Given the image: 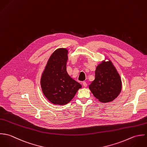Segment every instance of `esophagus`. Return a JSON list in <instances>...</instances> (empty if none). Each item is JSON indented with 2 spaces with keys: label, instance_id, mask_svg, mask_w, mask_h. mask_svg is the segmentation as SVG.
<instances>
[{
  "label": "esophagus",
  "instance_id": "esophagus-1",
  "mask_svg": "<svg viewBox=\"0 0 147 147\" xmlns=\"http://www.w3.org/2000/svg\"><path fill=\"white\" fill-rule=\"evenodd\" d=\"M82 84H83V85H84L85 87H86V86H88V84H87V83H86V82H85V81H84V82H82Z\"/></svg>",
  "mask_w": 147,
  "mask_h": 147
}]
</instances>
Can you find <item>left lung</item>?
I'll use <instances>...</instances> for the list:
<instances>
[{
	"label": "left lung",
	"mask_w": 147,
	"mask_h": 147,
	"mask_svg": "<svg viewBox=\"0 0 147 147\" xmlns=\"http://www.w3.org/2000/svg\"><path fill=\"white\" fill-rule=\"evenodd\" d=\"M95 80L89 88L95 98L103 103L115 99L121 89L120 76L110 61L99 65L95 70Z\"/></svg>",
	"instance_id": "8db88e82"
}]
</instances>
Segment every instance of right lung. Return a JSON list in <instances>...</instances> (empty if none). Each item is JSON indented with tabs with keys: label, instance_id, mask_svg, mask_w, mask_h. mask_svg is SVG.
<instances>
[{
	"label": "right lung",
	"instance_id": "obj_1",
	"mask_svg": "<svg viewBox=\"0 0 147 147\" xmlns=\"http://www.w3.org/2000/svg\"><path fill=\"white\" fill-rule=\"evenodd\" d=\"M67 51L56 50L49 59L41 80L42 90L48 99L55 105H66L82 86L66 71Z\"/></svg>",
	"mask_w": 147,
	"mask_h": 147
}]
</instances>
